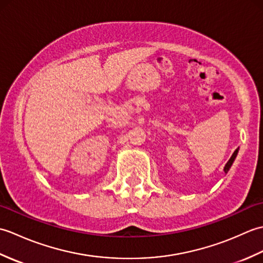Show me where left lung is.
<instances>
[{"mask_svg": "<svg viewBox=\"0 0 263 263\" xmlns=\"http://www.w3.org/2000/svg\"><path fill=\"white\" fill-rule=\"evenodd\" d=\"M237 154H238V148L235 150V152H234V154L232 155V157L230 158V160H228V161H227V164L225 165V167H224V172H225V174H227L228 171H230V168H231L232 165H233V163H234V160H235V158H236Z\"/></svg>", "mask_w": 263, "mask_h": 263, "instance_id": "obj_1", "label": "left lung"}]
</instances>
